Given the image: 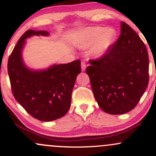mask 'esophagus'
Instances as JSON below:
<instances>
[{
	"mask_svg": "<svg viewBox=\"0 0 156 156\" xmlns=\"http://www.w3.org/2000/svg\"><path fill=\"white\" fill-rule=\"evenodd\" d=\"M81 67H82V71H84V70L86 69V67H87L86 63L84 62H82V63H81Z\"/></svg>",
	"mask_w": 156,
	"mask_h": 156,
	"instance_id": "34e87169",
	"label": "esophagus"
}]
</instances>
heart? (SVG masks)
Returning <instances> with one entry per match:
<instances>
[{
    "label": "heart",
    "mask_w": 156,
    "mask_h": 156,
    "mask_svg": "<svg viewBox=\"0 0 156 156\" xmlns=\"http://www.w3.org/2000/svg\"><path fill=\"white\" fill-rule=\"evenodd\" d=\"M116 37L113 29L104 30L101 27H90L80 32L77 46L82 49L91 48L90 54L94 57H101L106 54Z\"/></svg>",
    "instance_id": "heart-1"
}]
</instances>
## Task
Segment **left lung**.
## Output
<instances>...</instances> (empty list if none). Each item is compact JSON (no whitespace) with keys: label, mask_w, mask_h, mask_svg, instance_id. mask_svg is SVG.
<instances>
[{"label":"left lung","mask_w":156,"mask_h":156,"mask_svg":"<svg viewBox=\"0 0 156 156\" xmlns=\"http://www.w3.org/2000/svg\"><path fill=\"white\" fill-rule=\"evenodd\" d=\"M89 63L86 72L99 107L114 115L133 109L149 81L148 51L138 34L121 22L119 39L101 58Z\"/></svg>","instance_id":"1"}]
</instances>
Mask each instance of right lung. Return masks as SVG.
<instances>
[{"instance_id":"1","label":"right lung","mask_w":156,"mask_h":156,"mask_svg":"<svg viewBox=\"0 0 156 156\" xmlns=\"http://www.w3.org/2000/svg\"><path fill=\"white\" fill-rule=\"evenodd\" d=\"M33 35H49L48 31L27 30L19 39L8 62L12 94L34 118L51 121L67 114L71 105L72 92L81 72L80 59L54 65L44 70H32L23 62L22 50L25 39Z\"/></svg>"}]
</instances>
